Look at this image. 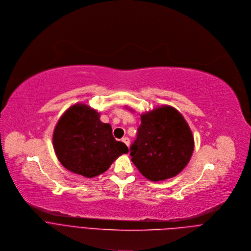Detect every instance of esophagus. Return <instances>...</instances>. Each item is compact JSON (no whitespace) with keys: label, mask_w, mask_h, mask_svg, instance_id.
I'll list each match as a JSON object with an SVG mask.
<instances>
[{"label":"esophagus","mask_w":251,"mask_h":251,"mask_svg":"<svg viewBox=\"0 0 251 251\" xmlns=\"http://www.w3.org/2000/svg\"><path fill=\"white\" fill-rule=\"evenodd\" d=\"M122 141H123L124 143H126L127 146L129 145V138H128V137H126H126H123V138H122Z\"/></svg>","instance_id":"esophagus-1"}]
</instances>
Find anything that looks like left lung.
<instances>
[{"label": "left lung", "mask_w": 251, "mask_h": 251, "mask_svg": "<svg viewBox=\"0 0 251 251\" xmlns=\"http://www.w3.org/2000/svg\"><path fill=\"white\" fill-rule=\"evenodd\" d=\"M137 137L131 144V161L150 181H163L179 174L188 164L194 137L183 116L163 106L140 116Z\"/></svg>", "instance_id": "8db88e82"}]
</instances>
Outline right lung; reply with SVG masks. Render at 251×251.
Returning <instances> with one entry per match:
<instances>
[{"label":"right lung","instance_id":"add662e5","mask_svg":"<svg viewBox=\"0 0 251 251\" xmlns=\"http://www.w3.org/2000/svg\"><path fill=\"white\" fill-rule=\"evenodd\" d=\"M53 147L60 163L69 171L93 178L107 171L127 146L113 136L112 126L85 104L70 107L53 132Z\"/></svg>","mask_w":251,"mask_h":251}]
</instances>
